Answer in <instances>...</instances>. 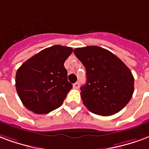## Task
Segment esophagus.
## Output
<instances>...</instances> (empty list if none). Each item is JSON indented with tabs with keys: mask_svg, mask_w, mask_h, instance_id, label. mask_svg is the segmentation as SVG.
<instances>
[{
	"mask_svg": "<svg viewBox=\"0 0 149 149\" xmlns=\"http://www.w3.org/2000/svg\"><path fill=\"white\" fill-rule=\"evenodd\" d=\"M73 87H74V89H79V82H76L75 83H74Z\"/></svg>",
	"mask_w": 149,
	"mask_h": 149,
	"instance_id": "esophagus-1",
	"label": "esophagus"
}]
</instances>
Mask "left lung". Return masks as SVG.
<instances>
[{
    "label": "left lung",
    "mask_w": 149,
    "mask_h": 149,
    "mask_svg": "<svg viewBox=\"0 0 149 149\" xmlns=\"http://www.w3.org/2000/svg\"><path fill=\"white\" fill-rule=\"evenodd\" d=\"M74 53L86 70V83L80 88L84 106L101 116H111L123 109L134 91V78L129 67L100 47H79Z\"/></svg>",
    "instance_id": "8db88e82"
}]
</instances>
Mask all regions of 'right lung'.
I'll list each match as a JSON object with an SVG mask.
<instances>
[{"mask_svg": "<svg viewBox=\"0 0 149 149\" xmlns=\"http://www.w3.org/2000/svg\"><path fill=\"white\" fill-rule=\"evenodd\" d=\"M72 52L69 47H50L19 67L16 74V88L27 109L44 114L62 106L72 88L64 67V62Z\"/></svg>", "mask_w": 149, "mask_h": 149, "instance_id": "1", "label": "right lung"}]
</instances>
